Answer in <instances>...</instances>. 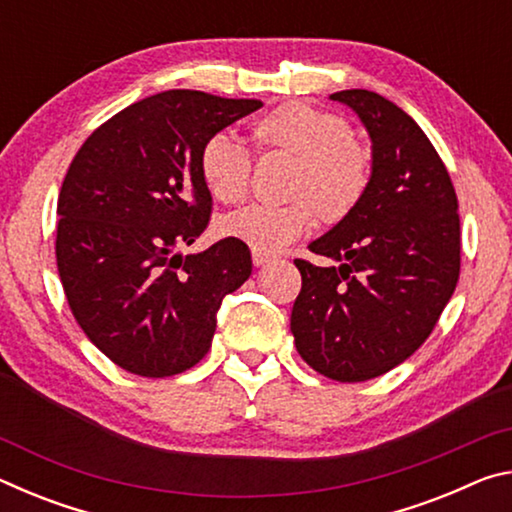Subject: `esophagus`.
<instances>
[{
    "label": "esophagus",
    "mask_w": 512,
    "mask_h": 512,
    "mask_svg": "<svg viewBox=\"0 0 512 512\" xmlns=\"http://www.w3.org/2000/svg\"><path fill=\"white\" fill-rule=\"evenodd\" d=\"M273 255H268V253H262V250H253V264L255 266H264V264H268V262H273Z\"/></svg>",
    "instance_id": "34e87169"
}]
</instances>
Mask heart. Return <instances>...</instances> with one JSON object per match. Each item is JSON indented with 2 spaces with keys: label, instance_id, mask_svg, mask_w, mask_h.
<instances>
[{
  "label": "heart",
  "instance_id": "obj_1",
  "mask_svg": "<svg viewBox=\"0 0 512 512\" xmlns=\"http://www.w3.org/2000/svg\"><path fill=\"white\" fill-rule=\"evenodd\" d=\"M262 149L296 158L287 205H248L221 221V235L248 248L275 253L300 239L314 223V210L325 223H339L363 201L370 185V155L352 140L343 117L287 101L264 112L253 124ZM198 173L214 201L232 205L248 192L250 158L228 135H212L198 155Z\"/></svg>",
  "mask_w": 512,
  "mask_h": 512
}]
</instances>
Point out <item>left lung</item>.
Listing matches in <instances>:
<instances>
[{
  "label": "left lung",
  "instance_id": "left-lung-1",
  "mask_svg": "<svg viewBox=\"0 0 512 512\" xmlns=\"http://www.w3.org/2000/svg\"><path fill=\"white\" fill-rule=\"evenodd\" d=\"M372 142L370 185L350 216L296 259L291 332L300 357L336 381H366L427 341L461 273L452 178L422 128L377 92L343 90Z\"/></svg>",
  "mask_w": 512,
  "mask_h": 512
}]
</instances>
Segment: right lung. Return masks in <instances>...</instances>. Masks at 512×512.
<instances>
[{
	"mask_svg": "<svg viewBox=\"0 0 512 512\" xmlns=\"http://www.w3.org/2000/svg\"><path fill=\"white\" fill-rule=\"evenodd\" d=\"M262 108L198 90L146 97L101 124L58 196L56 264L85 336L133 375L171 377L212 345L216 311L244 284L246 244L183 255L210 223L198 155L212 135Z\"/></svg>",
	"mask_w": 512,
	"mask_h": 512,
	"instance_id": "obj_1",
	"label": "right lung"
}]
</instances>
